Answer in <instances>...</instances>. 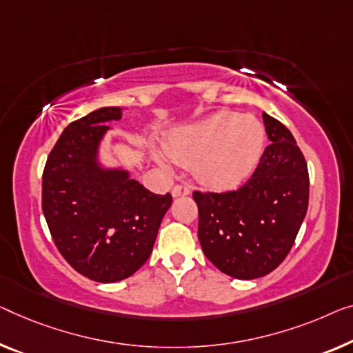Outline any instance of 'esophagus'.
I'll list each match as a JSON object with an SVG mask.
<instances>
[{
	"instance_id": "34e87169",
	"label": "esophagus",
	"mask_w": 353,
	"mask_h": 353,
	"mask_svg": "<svg viewBox=\"0 0 353 353\" xmlns=\"http://www.w3.org/2000/svg\"><path fill=\"white\" fill-rule=\"evenodd\" d=\"M172 196L179 198V196H187V194H190V188L185 187V185H176L172 188Z\"/></svg>"
}]
</instances>
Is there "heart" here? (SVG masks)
Segmentation results:
<instances>
[{
    "instance_id": "1",
    "label": "heart",
    "mask_w": 353,
    "mask_h": 353,
    "mask_svg": "<svg viewBox=\"0 0 353 353\" xmlns=\"http://www.w3.org/2000/svg\"><path fill=\"white\" fill-rule=\"evenodd\" d=\"M265 147L260 120L231 110L183 126L168 144V154L177 163L192 165L203 182L230 187L243 182L255 170ZM165 165V159L157 155Z\"/></svg>"
}]
</instances>
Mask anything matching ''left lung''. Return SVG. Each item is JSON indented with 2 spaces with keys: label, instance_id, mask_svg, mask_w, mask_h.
<instances>
[{
  "label": "left lung",
  "instance_id": "1",
  "mask_svg": "<svg viewBox=\"0 0 353 353\" xmlns=\"http://www.w3.org/2000/svg\"><path fill=\"white\" fill-rule=\"evenodd\" d=\"M271 144L238 190L194 192L198 239L208 260L241 281L274 271L290 252L307 212L309 174L293 134L263 112Z\"/></svg>",
  "mask_w": 353,
  "mask_h": 353
}]
</instances>
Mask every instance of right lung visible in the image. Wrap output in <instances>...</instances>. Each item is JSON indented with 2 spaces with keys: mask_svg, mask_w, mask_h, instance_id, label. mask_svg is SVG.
Segmentation results:
<instances>
[{
  "mask_svg": "<svg viewBox=\"0 0 353 353\" xmlns=\"http://www.w3.org/2000/svg\"><path fill=\"white\" fill-rule=\"evenodd\" d=\"M123 108H99L63 130L42 174V212L60 254L79 274L112 283L133 276L154 249L170 193L147 190L101 144Z\"/></svg>",
  "mask_w": 353,
  "mask_h": 353,
  "instance_id": "obj_1",
  "label": "right lung"
}]
</instances>
